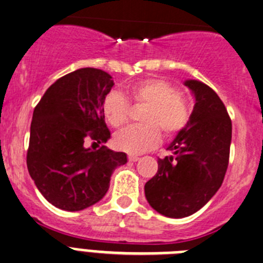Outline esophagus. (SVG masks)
<instances>
[{
  "label": "esophagus",
  "mask_w": 263,
  "mask_h": 263,
  "mask_svg": "<svg viewBox=\"0 0 263 263\" xmlns=\"http://www.w3.org/2000/svg\"><path fill=\"white\" fill-rule=\"evenodd\" d=\"M140 158L137 157V155H128V160L129 162H137V160H139Z\"/></svg>",
  "instance_id": "esophagus-1"
}]
</instances>
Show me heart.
<instances>
[{"mask_svg":"<svg viewBox=\"0 0 263 263\" xmlns=\"http://www.w3.org/2000/svg\"><path fill=\"white\" fill-rule=\"evenodd\" d=\"M127 98L134 104L146 105L139 126H131L116 135L114 144L129 154H140L157 146L160 132L171 137L187 124L190 105L183 95L170 82L160 78H146L127 88ZM105 121L114 128H121L128 121L129 105L123 95L117 91L106 93L103 100Z\"/></svg>","mask_w":263,"mask_h":263,"instance_id":"heart-1","label":"heart"}]
</instances>
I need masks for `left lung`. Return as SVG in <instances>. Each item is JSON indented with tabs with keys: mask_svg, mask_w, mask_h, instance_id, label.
<instances>
[{
	"mask_svg": "<svg viewBox=\"0 0 263 263\" xmlns=\"http://www.w3.org/2000/svg\"><path fill=\"white\" fill-rule=\"evenodd\" d=\"M195 98L187 124L158 159V172L145 183L149 204L165 217L182 218L207 204L222 185L229 165L231 119L217 93L205 83L185 81Z\"/></svg>",
	"mask_w": 263,
	"mask_h": 263,
	"instance_id": "8db88e82",
	"label": "left lung"
}]
</instances>
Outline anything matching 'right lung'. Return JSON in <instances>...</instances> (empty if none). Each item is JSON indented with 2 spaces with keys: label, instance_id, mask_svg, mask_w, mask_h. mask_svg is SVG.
I'll list each match as a JSON object with an SVG mask.
<instances>
[{
  "label": "right lung",
  "instance_id": "1",
  "mask_svg": "<svg viewBox=\"0 0 263 263\" xmlns=\"http://www.w3.org/2000/svg\"><path fill=\"white\" fill-rule=\"evenodd\" d=\"M113 86L104 70L82 68L59 78L34 108L27 167L40 193L56 208L74 212L98 203L113 171L127 163L126 153L85 145L87 139L99 144L110 139L101 105Z\"/></svg>",
  "mask_w": 263,
  "mask_h": 263
}]
</instances>
